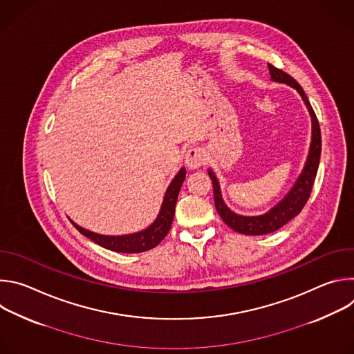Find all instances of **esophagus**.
Listing matches in <instances>:
<instances>
[{
	"label": "esophagus",
	"instance_id": "esophagus-1",
	"mask_svg": "<svg viewBox=\"0 0 354 354\" xmlns=\"http://www.w3.org/2000/svg\"><path fill=\"white\" fill-rule=\"evenodd\" d=\"M205 161H206V158H205L203 149L198 148V147H193V148L187 149V153L185 156V162L190 169L200 168L201 165L205 164Z\"/></svg>",
	"mask_w": 354,
	"mask_h": 354
}]
</instances>
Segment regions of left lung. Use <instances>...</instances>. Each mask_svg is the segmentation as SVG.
Wrapping results in <instances>:
<instances>
[{"mask_svg":"<svg viewBox=\"0 0 354 354\" xmlns=\"http://www.w3.org/2000/svg\"><path fill=\"white\" fill-rule=\"evenodd\" d=\"M269 73L273 81L276 82H283L294 89L301 95L302 100L311 115V123H313V136H311V145H310V153L307 157V162L304 165V169H302L301 175L298 176L297 182L291 187V190L286 194V197L279 201V203L270 209L268 213L262 216H239L234 212H231L227 205L224 203L223 196H221V189L220 183L217 180V176L212 169H209V176L213 182V193H214V205L216 209L223 218V221L232 228L234 231L243 234V235H265L270 234L279 228H281L284 224H287L291 218H294L299 212L304 209L306 203L310 198L314 180L317 178L318 167H319V158H321V129L318 119L315 116V112L310 104V100L304 92V89L301 88V85L287 73H284L280 68H276L272 64H268Z\"/></svg>","mask_w":354,"mask_h":354,"instance_id":"obj_1","label":"left lung"}]
</instances>
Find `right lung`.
I'll return each instance as SVG.
<instances>
[{"instance_id":"obj_1","label":"right lung","mask_w":354,"mask_h":354,"mask_svg":"<svg viewBox=\"0 0 354 354\" xmlns=\"http://www.w3.org/2000/svg\"><path fill=\"white\" fill-rule=\"evenodd\" d=\"M185 178H186V169L182 168L178 172V175L172 179V182L169 183L165 192L162 205L156 221L142 231L127 234V235H102V234H96L89 230H85L78 224H75L74 221L71 223L82 235H85L95 243L104 246L109 250L122 252V254H138V252L149 250L156 248L167 236V234L171 230V224L175 216L178 194Z\"/></svg>"}]
</instances>
